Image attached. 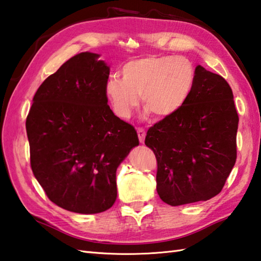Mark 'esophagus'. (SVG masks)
Listing matches in <instances>:
<instances>
[{
  "label": "esophagus",
  "mask_w": 261,
  "mask_h": 261,
  "mask_svg": "<svg viewBox=\"0 0 261 261\" xmlns=\"http://www.w3.org/2000/svg\"><path fill=\"white\" fill-rule=\"evenodd\" d=\"M145 130L143 128H139L137 129V136H139V140L141 143H144V140H145Z\"/></svg>",
  "instance_id": "esophagus-1"
}]
</instances>
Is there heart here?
<instances>
[{
    "mask_svg": "<svg viewBox=\"0 0 261 261\" xmlns=\"http://www.w3.org/2000/svg\"><path fill=\"white\" fill-rule=\"evenodd\" d=\"M122 78L108 77L105 95L120 119H128L140 103L144 115L167 118L188 102L195 83V69L184 57H144L127 62Z\"/></svg>",
    "mask_w": 261,
    "mask_h": 261,
    "instance_id": "obj_1",
    "label": "heart"
}]
</instances>
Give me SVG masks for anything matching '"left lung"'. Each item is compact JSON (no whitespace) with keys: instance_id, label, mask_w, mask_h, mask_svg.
<instances>
[{"instance_id":"obj_1","label":"left lung","mask_w":261,"mask_h":261,"mask_svg":"<svg viewBox=\"0 0 261 261\" xmlns=\"http://www.w3.org/2000/svg\"><path fill=\"white\" fill-rule=\"evenodd\" d=\"M233 99L228 83L199 65L184 107L147 130L145 145L158 161L156 192L167 204L207 201L222 191L237 160Z\"/></svg>"}]
</instances>
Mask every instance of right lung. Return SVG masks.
I'll use <instances>...</instances> for the list:
<instances>
[{
    "label": "right lung",
    "mask_w": 261,
    "mask_h": 261,
    "mask_svg": "<svg viewBox=\"0 0 261 261\" xmlns=\"http://www.w3.org/2000/svg\"><path fill=\"white\" fill-rule=\"evenodd\" d=\"M83 52L48 76L26 120L31 165L53 203L77 214H99L117 199L116 171L140 144L134 127L108 106L110 67Z\"/></svg>",
    "instance_id": "1"
}]
</instances>
